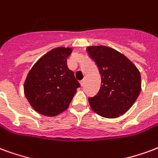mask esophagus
<instances>
[{
	"label": "esophagus",
	"mask_w": 158,
	"mask_h": 158,
	"mask_svg": "<svg viewBox=\"0 0 158 158\" xmlns=\"http://www.w3.org/2000/svg\"><path fill=\"white\" fill-rule=\"evenodd\" d=\"M84 82H85V81H84V80L80 81V83H81V87H83L84 86Z\"/></svg>",
	"instance_id": "34e87169"
}]
</instances>
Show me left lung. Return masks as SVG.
Listing matches in <instances>:
<instances>
[{"label": "left lung", "mask_w": 158, "mask_h": 158, "mask_svg": "<svg viewBox=\"0 0 158 158\" xmlns=\"http://www.w3.org/2000/svg\"><path fill=\"white\" fill-rule=\"evenodd\" d=\"M90 58L101 75L98 93L89 98L92 109L98 115L114 118L131 109L140 93V71L129 59L107 46H89Z\"/></svg>", "instance_id": "obj_1"}]
</instances>
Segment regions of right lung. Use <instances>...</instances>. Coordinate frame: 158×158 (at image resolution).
<instances>
[{
    "label": "right lung",
    "mask_w": 158,
    "mask_h": 158,
    "mask_svg": "<svg viewBox=\"0 0 158 158\" xmlns=\"http://www.w3.org/2000/svg\"><path fill=\"white\" fill-rule=\"evenodd\" d=\"M71 48L50 50L34 64L24 82V93L33 109L43 115L55 116L69 107L81 87L67 66Z\"/></svg>",
    "instance_id": "1"
}]
</instances>
